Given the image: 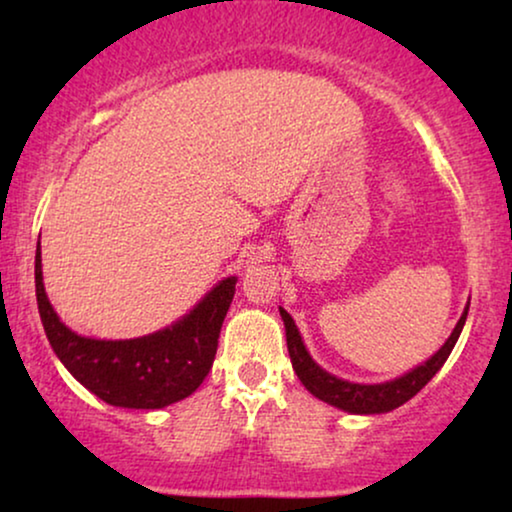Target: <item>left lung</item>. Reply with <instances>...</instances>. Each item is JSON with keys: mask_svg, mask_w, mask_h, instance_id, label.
<instances>
[{"mask_svg": "<svg viewBox=\"0 0 512 512\" xmlns=\"http://www.w3.org/2000/svg\"><path fill=\"white\" fill-rule=\"evenodd\" d=\"M279 314H282L284 319L286 347H289L293 370H296L298 380L305 384V389L310 391L312 396H317L319 401L333 405V408L354 412V415H380V412H389L398 408V405H403L405 401H410V398L415 396L417 391H422L426 387V382L443 368L447 356H450L454 345H457L461 328L466 324L468 305L464 314H461V319L457 321V326H454L450 338H447L445 345L440 347L429 361L412 368L410 373L398 377V380L382 384H356L326 373V370L319 368L317 363L312 361V356L307 354L303 338H300L298 326L296 321L291 319V314L282 310V307H279Z\"/></svg>", "mask_w": 512, "mask_h": 512, "instance_id": "obj_1", "label": "left lung"}]
</instances>
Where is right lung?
Returning <instances> with one entry per match:
<instances>
[{
    "instance_id": "right-lung-1",
    "label": "right lung",
    "mask_w": 512,
    "mask_h": 512,
    "mask_svg": "<svg viewBox=\"0 0 512 512\" xmlns=\"http://www.w3.org/2000/svg\"><path fill=\"white\" fill-rule=\"evenodd\" d=\"M235 282L237 277L223 279L184 319L163 331L135 340H95L62 324L44 291L41 249L34 256L39 314L53 352L83 387L116 408H165L200 387L212 370Z\"/></svg>"
}]
</instances>
